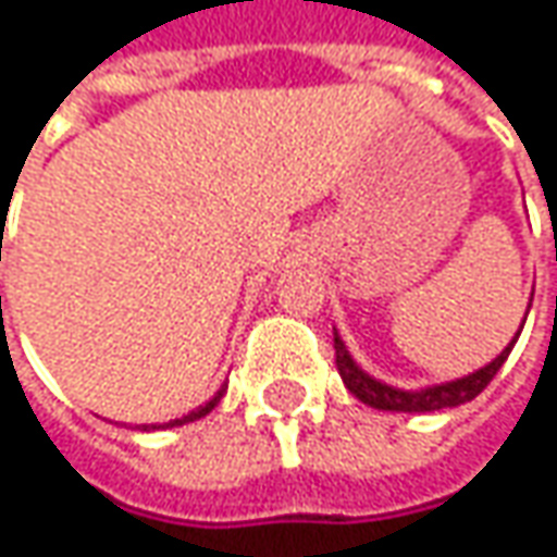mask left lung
Returning a JSON list of instances; mask_svg holds the SVG:
<instances>
[{
    "label": "left lung",
    "instance_id": "obj_1",
    "mask_svg": "<svg viewBox=\"0 0 557 557\" xmlns=\"http://www.w3.org/2000/svg\"><path fill=\"white\" fill-rule=\"evenodd\" d=\"M517 337H520V334H517ZM517 337H513V341L502 349V356H495L485 369H479V372H473V375L467 377H457V381H444V384L422 387V391H400V387L381 384L377 377L366 375V372L352 362V356H349V349L344 346L337 331H334V359H337V372L344 377L346 391H349L352 397H359L366 407L391 409V412H435V409L460 407V404L479 397V394L488 387V381L498 375V369L505 366L507 352L513 349Z\"/></svg>",
    "mask_w": 557,
    "mask_h": 557
}]
</instances>
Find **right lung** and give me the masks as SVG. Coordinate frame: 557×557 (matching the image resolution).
Returning a JSON list of instances; mask_svg holds the SVG:
<instances>
[{
	"instance_id": "obj_1",
	"label": "right lung",
	"mask_w": 557,
	"mask_h": 557,
	"mask_svg": "<svg viewBox=\"0 0 557 557\" xmlns=\"http://www.w3.org/2000/svg\"><path fill=\"white\" fill-rule=\"evenodd\" d=\"M220 397H223V387H220V391L213 394V397H211V400H208V404H205V407L191 409V412H188V416H182V419H170V422H166V429H173V425H185V422H195V419L208 416V412H211V409L216 407V404H220ZM148 429H160V425H145V432H148Z\"/></svg>"
}]
</instances>
